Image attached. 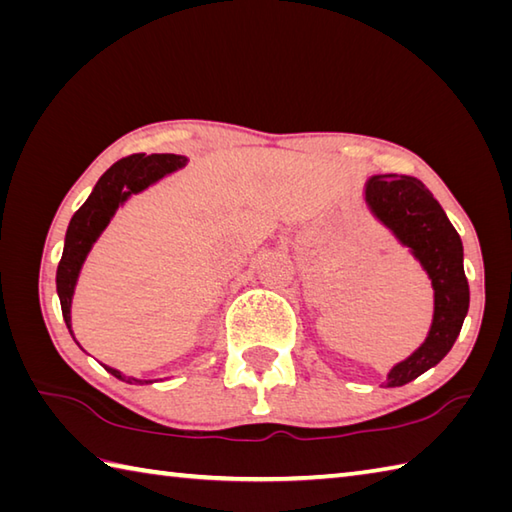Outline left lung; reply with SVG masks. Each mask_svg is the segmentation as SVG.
Wrapping results in <instances>:
<instances>
[{
    "label": "left lung",
    "mask_w": 512,
    "mask_h": 512,
    "mask_svg": "<svg viewBox=\"0 0 512 512\" xmlns=\"http://www.w3.org/2000/svg\"><path fill=\"white\" fill-rule=\"evenodd\" d=\"M372 213L411 248L433 286V323L429 336L407 361L387 374V387H400L438 365L449 354L469 312V281L462 266V239L438 200L418 178L374 176L365 184Z\"/></svg>",
    "instance_id": "obj_1"
}]
</instances>
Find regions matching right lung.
<instances>
[{
	"label": "right lung",
	"mask_w": 512,
	"mask_h": 512,
	"mask_svg": "<svg viewBox=\"0 0 512 512\" xmlns=\"http://www.w3.org/2000/svg\"><path fill=\"white\" fill-rule=\"evenodd\" d=\"M187 165V158L176 156V154H134L123 160L114 162V165L107 169L101 180L96 182L94 191L90 198L85 200L79 211L72 215L68 233H65V246L63 255L57 268V292L61 301V312L63 321L68 325L72 334V323H70V306H72V295L76 279H79L81 266L88 257L92 244L99 239V235L105 231V226L110 224L112 215L116 213L118 206H121L129 195L147 189L149 184H154L167 173L176 171ZM74 339V334H72ZM107 372L112 376L125 380L129 385H143L151 383V380H138L132 376H123L118 369H112L105 365Z\"/></svg>",
	"instance_id": "obj_1"
}]
</instances>
